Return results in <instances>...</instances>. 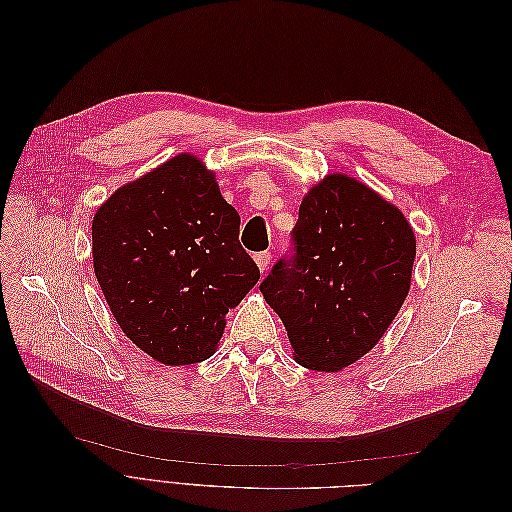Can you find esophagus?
<instances>
[{"label": "esophagus", "instance_id": "34e87169", "mask_svg": "<svg viewBox=\"0 0 512 512\" xmlns=\"http://www.w3.org/2000/svg\"><path fill=\"white\" fill-rule=\"evenodd\" d=\"M254 260H256V265H258V269L265 273L267 269H269V265H271V252H258L256 256H254Z\"/></svg>", "mask_w": 512, "mask_h": 512}]
</instances>
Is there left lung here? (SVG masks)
<instances>
[{
	"instance_id": "1",
	"label": "left lung",
	"mask_w": 512,
	"mask_h": 512,
	"mask_svg": "<svg viewBox=\"0 0 512 512\" xmlns=\"http://www.w3.org/2000/svg\"><path fill=\"white\" fill-rule=\"evenodd\" d=\"M414 256L404 213L363 183L331 175L312 188L260 284L299 365L337 371L374 348L408 297Z\"/></svg>"
}]
</instances>
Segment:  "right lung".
I'll return each instance as SVG.
<instances>
[{
  "mask_svg": "<svg viewBox=\"0 0 512 512\" xmlns=\"http://www.w3.org/2000/svg\"><path fill=\"white\" fill-rule=\"evenodd\" d=\"M241 218L194 156L123 185L91 224L94 269L132 342L164 365L209 359L226 314L260 280Z\"/></svg>",
  "mask_w": 512,
  "mask_h": 512,
  "instance_id": "add662e5",
  "label": "right lung"
}]
</instances>
